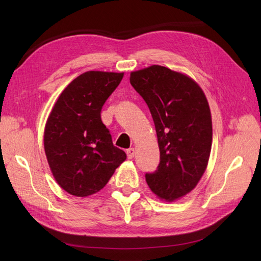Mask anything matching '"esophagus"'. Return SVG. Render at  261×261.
<instances>
[{"label":"esophagus","instance_id":"1","mask_svg":"<svg viewBox=\"0 0 261 261\" xmlns=\"http://www.w3.org/2000/svg\"><path fill=\"white\" fill-rule=\"evenodd\" d=\"M126 154H127L128 159H133L134 155H135V149H134V148L127 149V150H126Z\"/></svg>","mask_w":261,"mask_h":261}]
</instances>
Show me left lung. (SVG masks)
I'll return each mask as SVG.
<instances>
[{
    "label": "left lung",
    "instance_id": "obj_1",
    "mask_svg": "<svg viewBox=\"0 0 261 261\" xmlns=\"http://www.w3.org/2000/svg\"><path fill=\"white\" fill-rule=\"evenodd\" d=\"M129 82L150 110L160 150V162L146 173V181L160 198L175 200L193 191L207 168L212 141L208 101L192 78L160 65L133 72Z\"/></svg>",
    "mask_w": 261,
    "mask_h": 261
}]
</instances>
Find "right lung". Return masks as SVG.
<instances>
[{
    "label": "right lung",
    "mask_w": 261,
    "mask_h": 261,
    "mask_svg": "<svg viewBox=\"0 0 261 261\" xmlns=\"http://www.w3.org/2000/svg\"><path fill=\"white\" fill-rule=\"evenodd\" d=\"M123 73L87 72L61 93L46 121L44 150L58 184L78 197L99 192L126 153L112 143L101 110Z\"/></svg>",
    "instance_id": "1"
}]
</instances>
